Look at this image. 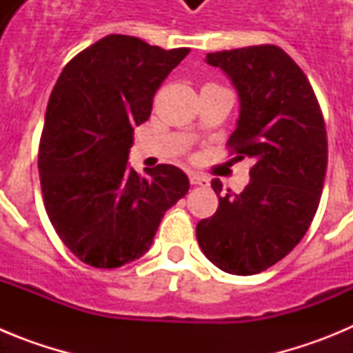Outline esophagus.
<instances>
[{
  "label": "esophagus",
  "mask_w": 353,
  "mask_h": 353,
  "mask_svg": "<svg viewBox=\"0 0 353 353\" xmlns=\"http://www.w3.org/2000/svg\"><path fill=\"white\" fill-rule=\"evenodd\" d=\"M189 180H191L192 185H208L210 180L205 176V174H199V173H189Z\"/></svg>",
  "instance_id": "1"
}]
</instances>
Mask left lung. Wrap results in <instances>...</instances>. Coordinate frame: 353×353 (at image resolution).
Returning <instances> with one entry per match:
<instances>
[{"label": "left lung", "mask_w": 353, "mask_h": 353, "mask_svg": "<svg viewBox=\"0 0 353 353\" xmlns=\"http://www.w3.org/2000/svg\"><path fill=\"white\" fill-rule=\"evenodd\" d=\"M239 92L240 117L228 148L254 159L251 182L196 226L205 256L235 276L263 272L305 235L318 210L327 171V132L310 81L277 46L208 52Z\"/></svg>", "instance_id": "left-lung-1"}]
</instances>
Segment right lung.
I'll return each mask as SVG.
<instances>
[{"instance_id": "add662e5", "label": "right lung", "mask_w": 353, "mask_h": 353, "mask_svg": "<svg viewBox=\"0 0 353 353\" xmlns=\"http://www.w3.org/2000/svg\"><path fill=\"white\" fill-rule=\"evenodd\" d=\"M187 48L108 35L65 65L49 97L39 146L43 207L83 263L117 269L143 256L161 219L189 191L171 164L129 166L134 127L150 118L162 81Z\"/></svg>"}]
</instances>
